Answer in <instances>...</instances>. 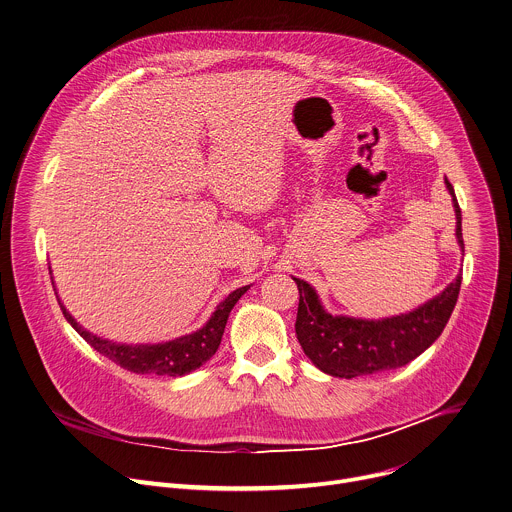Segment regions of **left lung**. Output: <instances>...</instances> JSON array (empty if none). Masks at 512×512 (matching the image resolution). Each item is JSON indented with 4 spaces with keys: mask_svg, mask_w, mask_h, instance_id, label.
Wrapping results in <instances>:
<instances>
[{
    "mask_svg": "<svg viewBox=\"0 0 512 512\" xmlns=\"http://www.w3.org/2000/svg\"><path fill=\"white\" fill-rule=\"evenodd\" d=\"M445 183L453 195L457 213V239L465 251L461 207L447 177ZM293 281L299 289L295 333L305 355L323 373L341 379H353L405 367L423 351H427L449 323V317L459 299L463 273H459L457 279L441 295L421 305L419 309L379 321L333 317L321 307L319 297L309 283L295 277Z\"/></svg>",
    "mask_w": 512,
    "mask_h": 512,
    "instance_id": "8db88e82",
    "label": "left lung"
}]
</instances>
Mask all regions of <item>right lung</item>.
Masks as SVG:
<instances>
[{
	"mask_svg": "<svg viewBox=\"0 0 512 512\" xmlns=\"http://www.w3.org/2000/svg\"><path fill=\"white\" fill-rule=\"evenodd\" d=\"M247 287L235 289L225 301H221L215 309V313L211 315V319L207 321L205 327H201L199 331L179 337L175 341L169 343H157V345H123V343H113L107 339H101L89 331H85L61 305L59 307L63 311V317L67 319V323H71V327L101 355H105L107 359H111L115 365L131 371V373H153V375H165V377H181L187 375L195 369H199L203 363H207L215 351L219 349L225 325H227V317L231 313V309L235 307V303L241 299L243 293H247Z\"/></svg>",
	"mask_w": 512,
	"mask_h": 512,
	"instance_id": "obj_1",
	"label": "right lung"
}]
</instances>
